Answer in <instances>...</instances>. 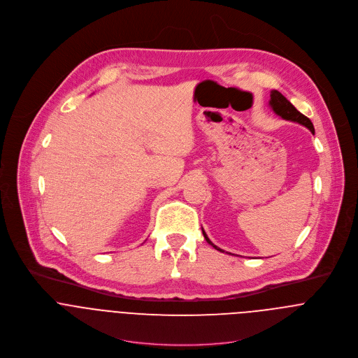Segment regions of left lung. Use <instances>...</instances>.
I'll return each instance as SVG.
<instances>
[{
	"label": "left lung",
	"mask_w": 358,
	"mask_h": 358,
	"mask_svg": "<svg viewBox=\"0 0 358 358\" xmlns=\"http://www.w3.org/2000/svg\"><path fill=\"white\" fill-rule=\"evenodd\" d=\"M268 105L271 106L273 112H274L275 115H278L280 117H282V119H285V120L296 122V123L305 126L308 130H310L312 134H315V129H313L312 122H310L306 116H303L302 113H299V112L291 105V102H289L284 95H281L278 91L273 90V91L270 92V102H268ZM201 231H203V235H204L206 241H207L213 248H215V249L220 250V252H224L222 249H220L218 246H215V245L208 239V236L206 235V232H204L203 228H201ZM229 255H231V253H229Z\"/></svg>",
	"instance_id": "8db88e82"
}]
</instances>
